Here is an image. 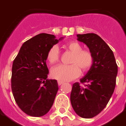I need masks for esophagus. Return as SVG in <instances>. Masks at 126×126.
<instances>
[{"label": "esophagus", "instance_id": "1", "mask_svg": "<svg viewBox=\"0 0 126 126\" xmlns=\"http://www.w3.org/2000/svg\"><path fill=\"white\" fill-rule=\"evenodd\" d=\"M63 83H64V82L61 81V80H58V84H59V86H60V85H61L62 84H63Z\"/></svg>", "mask_w": 126, "mask_h": 126}]
</instances>
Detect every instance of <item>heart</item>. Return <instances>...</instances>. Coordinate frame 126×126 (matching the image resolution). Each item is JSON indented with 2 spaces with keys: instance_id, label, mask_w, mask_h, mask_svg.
I'll list each match as a JSON object with an SVG mask.
<instances>
[{
  "instance_id": "heart-1",
  "label": "heart",
  "mask_w": 126,
  "mask_h": 126,
  "mask_svg": "<svg viewBox=\"0 0 126 126\" xmlns=\"http://www.w3.org/2000/svg\"><path fill=\"white\" fill-rule=\"evenodd\" d=\"M67 50L73 54L70 63L71 65H59L51 70V76L53 78L61 81H69L77 78L80 75V70L86 72L92 67L94 62L93 53L89 50H83L81 44L78 42H69L65 45ZM60 51L57 46H53L48 50L47 61L50 64H54L59 61Z\"/></svg>"
}]
</instances>
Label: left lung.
Listing matches in <instances>:
<instances>
[{
  "instance_id": "obj_1",
  "label": "left lung",
  "mask_w": 126,
  "mask_h": 126,
  "mask_svg": "<svg viewBox=\"0 0 126 126\" xmlns=\"http://www.w3.org/2000/svg\"><path fill=\"white\" fill-rule=\"evenodd\" d=\"M77 37L93 53L94 62L87 74L80 79L84 86L79 82L73 84L70 100L77 115L82 118H92L106 107L112 96L117 65L112 50L100 36L87 33L78 34Z\"/></svg>"
}]
</instances>
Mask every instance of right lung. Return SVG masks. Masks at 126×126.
<instances>
[{"label": "right lung", "instance_id": "1", "mask_svg": "<svg viewBox=\"0 0 126 126\" xmlns=\"http://www.w3.org/2000/svg\"><path fill=\"white\" fill-rule=\"evenodd\" d=\"M63 37L41 33L24 43L12 65L11 90L17 106L32 117L50 110L59 89L56 80L47 79L48 50Z\"/></svg>", "mask_w": 126, "mask_h": 126}]
</instances>
